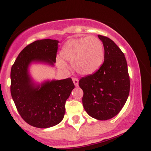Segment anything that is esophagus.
Listing matches in <instances>:
<instances>
[{"instance_id": "obj_1", "label": "esophagus", "mask_w": 151, "mask_h": 151, "mask_svg": "<svg viewBox=\"0 0 151 151\" xmlns=\"http://www.w3.org/2000/svg\"><path fill=\"white\" fill-rule=\"evenodd\" d=\"M72 81H73L75 86H78V85H79V80H78V79H77V78H72Z\"/></svg>"}]
</instances>
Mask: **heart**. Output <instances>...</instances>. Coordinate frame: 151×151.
<instances>
[{"label":"heart","mask_w":151,"mask_h":151,"mask_svg":"<svg viewBox=\"0 0 151 151\" xmlns=\"http://www.w3.org/2000/svg\"><path fill=\"white\" fill-rule=\"evenodd\" d=\"M60 55L64 60L72 62L77 73L90 75L95 73L103 64L104 48L101 40L94 36L73 38L65 43ZM57 62L60 68H67L62 59H58Z\"/></svg>","instance_id":"b5f03b06"}]
</instances>
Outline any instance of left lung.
<instances>
[{"instance_id": "1", "label": "left lung", "mask_w": 151, "mask_h": 151, "mask_svg": "<svg viewBox=\"0 0 151 151\" xmlns=\"http://www.w3.org/2000/svg\"><path fill=\"white\" fill-rule=\"evenodd\" d=\"M104 48V61L93 74L82 77V104L90 116L108 120L116 116L126 104L130 79L124 54L110 38L98 35Z\"/></svg>"}]
</instances>
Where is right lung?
I'll list each match as a JSON object with an SVG mask.
<instances>
[{
	"label": "right lung",
	"mask_w": 151,
	"mask_h": 151,
	"mask_svg": "<svg viewBox=\"0 0 151 151\" xmlns=\"http://www.w3.org/2000/svg\"><path fill=\"white\" fill-rule=\"evenodd\" d=\"M58 41L45 39L28 45L20 52L11 67L10 93L18 113L30 126L46 129L60 124L65 103L74 88L71 78L46 81L41 86L32 82L27 69L32 62L53 65Z\"/></svg>",
	"instance_id": "right-lung-1"
}]
</instances>
